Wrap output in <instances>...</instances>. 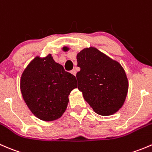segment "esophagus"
Here are the masks:
<instances>
[{
    "instance_id": "1",
    "label": "esophagus",
    "mask_w": 152,
    "mask_h": 152,
    "mask_svg": "<svg viewBox=\"0 0 152 152\" xmlns=\"http://www.w3.org/2000/svg\"><path fill=\"white\" fill-rule=\"evenodd\" d=\"M71 73H72V74L73 75H76L77 72H76V69H73L72 70V71H71Z\"/></svg>"
}]
</instances>
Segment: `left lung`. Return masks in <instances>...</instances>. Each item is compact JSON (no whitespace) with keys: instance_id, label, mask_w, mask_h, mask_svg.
Here are the masks:
<instances>
[{"instance_id":"1","label":"left lung","mask_w":152,"mask_h":152,"mask_svg":"<svg viewBox=\"0 0 152 152\" xmlns=\"http://www.w3.org/2000/svg\"><path fill=\"white\" fill-rule=\"evenodd\" d=\"M66 52L68 47H64ZM78 89L97 114L108 116L123 106L129 82L122 66L94 47L86 48L77 55Z\"/></svg>"}]
</instances>
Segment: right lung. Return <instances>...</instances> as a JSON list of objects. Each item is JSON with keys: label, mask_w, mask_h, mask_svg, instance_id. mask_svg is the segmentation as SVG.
<instances>
[{"label": "right lung", "mask_w": 152, "mask_h": 152, "mask_svg": "<svg viewBox=\"0 0 152 152\" xmlns=\"http://www.w3.org/2000/svg\"><path fill=\"white\" fill-rule=\"evenodd\" d=\"M77 88L76 77L66 72L51 55L36 57L22 74L20 91L33 115L44 121L62 116L67 108L69 95Z\"/></svg>", "instance_id": "right-lung-1"}]
</instances>
